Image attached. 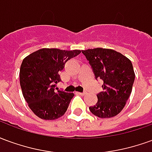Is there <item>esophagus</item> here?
Returning a JSON list of instances; mask_svg holds the SVG:
<instances>
[{"label": "esophagus", "instance_id": "esophagus-1", "mask_svg": "<svg viewBox=\"0 0 152 152\" xmlns=\"http://www.w3.org/2000/svg\"><path fill=\"white\" fill-rule=\"evenodd\" d=\"M76 94H79V95H81V96H83V95H85V94H86V93H81V92H76Z\"/></svg>", "mask_w": 152, "mask_h": 152}]
</instances>
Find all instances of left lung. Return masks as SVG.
<instances>
[{"mask_svg":"<svg viewBox=\"0 0 152 152\" xmlns=\"http://www.w3.org/2000/svg\"><path fill=\"white\" fill-rule=\"evenodd\" d=\"M97 80L103 81L98 102L89 111L100 118H111L124 108L130 96L135 74L131 61L119 52L96 48L82 50Z\"/></svg>","mask_w":152,"mask_h":152,"instance_id":"left-lung-1","label":"left lung"}]
</instances>
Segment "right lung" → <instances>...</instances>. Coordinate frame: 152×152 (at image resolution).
<instances>
[{
	"label": "right lung",
	"mask_w": 152,
	"mask_h": 152,
	"mask_svg": "<svg viewBox=\"0 0 152 152\" xmlns=\"http://www.w3.org/2000/svg\"><path fill=\"white\" fill-rule=\"evenodd\" d=\"M80 50L40 49L23 60L19 79L23 95L35 115L43 120H56L65 114L74 94L58 89L60 72Z\"/></svg>",
	"instance_id": "obj_1"
}]
</instances>
